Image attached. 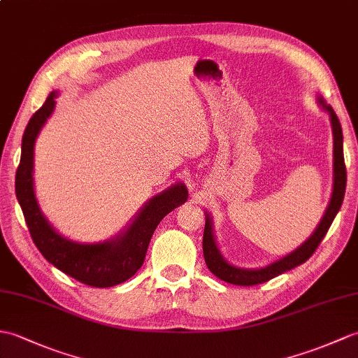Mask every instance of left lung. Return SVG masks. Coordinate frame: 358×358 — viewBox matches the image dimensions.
I'll return each instance as SVG.
<instances>
[{"label":"left lung","instance_id":"1","mask_svg":"<svg viewBox=\"0 0 358 358\" xmlns=\"http://www.w3.org/2000/svg\"><path fill=\"white\" fill-rule=\"evenodd\" d=\"M319 105L329 114L331 127H332V137H334V185H332V194L331 201L327 207L323 218L320 220L317 229L313 231V235L305 241L302 245H299L294 252L288 253L287 256L280 257V259L274 261L273 264L267 265L262 268H239L235 265L229 264L224 259L220 248L217 245V239L213 235V226L212 218L209 213L206 212V226H204V235H203V253L207 268H209L218 279L227 282V284L241 285V287H252L267 282L273 278L279 276L284 271L292 270L297 265L303 264L310 256L315 252V248L322 243L323 236L327 235L329 226L334 221L337 212L342 207L343 198H345V189H346V166H345V157H343V134L342 127L337 114L322 97H317Z\"/></svg>","mask_w":358,"mask_h":358}]
</instances>
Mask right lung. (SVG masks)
I'll list each match as a JSON object with an SVG mask.
<instances>
[{
	"mask_svg": "<svg viewBox=\"0 0 358 358\" xmlns=\"http://www.w3.org/2000/svg\"><path fill=\"white\" fill-rule=\"evenodd\" d=\"M56 96L57 91L48 94L44 105L31 115L24 131L21 160L15 177L16 198L33 243L50 264L90 287L106 288L119 285L134 276L143 265L154 230L166 215L186 203L189 192L182 182L171 186L168 190L149 199L127 230L103 243L80 244L57 234L41 212L33 189L35 141L41 128L55 110Z\"/></svg>",
	"mask_w": 358,
	"mask_h": 358,
	"instance_id": "obj_1",
	"label": "right lung"
}]
</instances>
